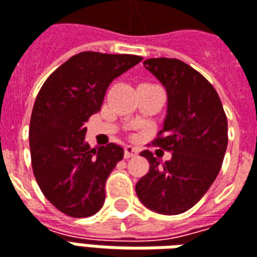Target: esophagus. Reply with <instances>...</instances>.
<instances>
[{
  "label": "esophagus",
  "instance_id": "34e87169",
  "mask_svg": "<svg viewBox=\"0 0 257 257\" xmlns=\"http://www.w3.org/2000/svg\"><path fill=\"white\" fill-rule=\"evenodd\" d=\"M138 154V150L135 149L134 146H125V159H131V157H134Z\"/></svg>",
  "mask_w": 257,
  "mask_h": 257
}]
</instances>
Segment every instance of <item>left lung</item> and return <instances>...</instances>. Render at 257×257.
Segmentation results:
<instances>
[{
	"label": "left lung",
	"mask_w": 257,
	"mask_h": 257,
	"mask_svg": "<svg viewBox=\"0 0 257 257\" xmlns=\"http://www.w3.org/2000/svg\"><path fill=\"white\" fill-rule=\"evenodd\" d=\"M143 65L167 90V115L153 145L171 152L166 163L152 152L136 184L147 209L174 216L193 207L217 178L228 145V125L216 89L203 75L175 58H149Z\"/></svg>",
	"instance_id": "left-lung-1"
}]
</instances>
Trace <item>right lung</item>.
Masks as SVG:
<instances>
[{
  "label": "right lung",
  "mask_w": 257,
  "mask_h": 257,
  "mask_svg": "<svg viewBox=\"0 0 257 257\" xmlns=\"http://www.w3.org/2000/svg\"><path fill=\"white\" fill-rule=\"evenodd\" d=\"M141 61L131 54L79 53L41 86L29 128L32 167L43 195L66 216L90 217L103 207L105 181L123 149H91L85 122L100 111L111 82Z\"/></svg>",
  "instance_id": "obj_1"
}]
</instances>
